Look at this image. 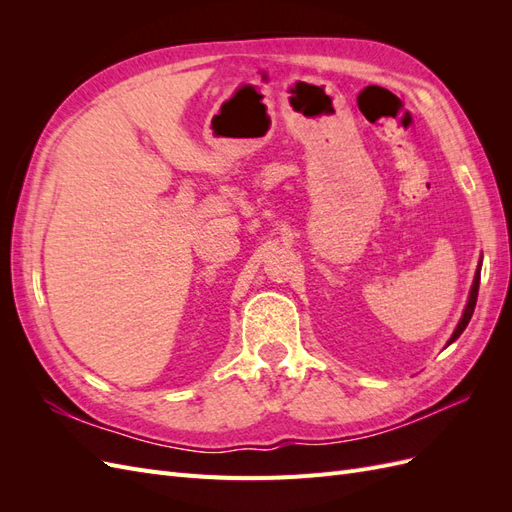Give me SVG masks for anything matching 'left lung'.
I'll use <instances>...</instances> for the list:
<instances>
[{
	"mask_svg": "<svg viewBox=\"0 0 512 512\" xmlns=\"http://www.w3.org/2000/svg\"><path fill=\"white\" fill-rule=\"evenodd\" d=\"M478 284H480V262H478V269H476V275H474V284H472V288H470V297H468V305H466V309H463V316H461V320H459V324H457V329L453 331V335H451V339H448V344L446 346H451L455 339L466 331V327H468V322H470V318H472V314H474V307H476V297H478Z\"/></svg>",
	"mask_w": 512,
	"mask_h": 512,
	"instance_id": "left-lung-1",
	"label": "left lung"
}]
</instances>
